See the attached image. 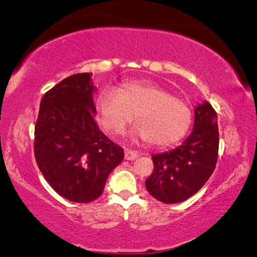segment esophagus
I'll return each mask as SVG.
<instances>
[{"mask_svg":"<svg viewBox=\"0 0 257 257\" xmlns=\"http://www.w3.org/2000/svg\"><path fill=\"white\" fill-rule=\"evenodd\" d=\"M139 157V153L132 150H125V159L126 160H135Z\"/></svg>","mask_w":257,"mask_h":257,"instance_id":"34e87169","label":"esophagus"}]
</instances>
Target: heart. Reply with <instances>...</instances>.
I'll list each match as a JSON object with an SVG mask.
<instances>
[{"label":"heart","instance_id":"heart-1","mask_svg":"<svg viewBox=\"0 0 257 257\" xmlns=\"http://www.w3.org/2000/svg\"><path fill=\"white\" fill-rule=\"evenodd\" d=\"M98 119L112 135H122L133 119L136 138L157 147L179 142L192 124V108L181 98L150 82H127L118 91L106 89L97 100Z\"/></svg>","mask_w":257,"mask_h":257}]
</instances>
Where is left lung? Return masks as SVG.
<instances>
[{
    "instance_id": "8db88e82",
    "label": "left lung",
    "mask_w": 257,
    "mask_h": 257,
    "mask_svg": "<svg viewBox=\"0 0 257 257\" xmlns=\"http://www.w3.org/2000/svg\"><path fill=\"white\" fill-rule=\"evenodd\" d=\"M219 152L217 115L205 101L195 108L193 132L177 149L152 156L154 170L146 189L164 203H178L194 195L215 170Z\"/></svg>"
}]
</instances>
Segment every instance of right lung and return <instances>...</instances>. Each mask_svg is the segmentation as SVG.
Here are the masks:
<instances>
[{"label":"right lung","instance_id":"1","mask_svg":"<svg viewBox=\"0 0 257 257\" xmlns=\"http://www.w3.org/2000/svg\"><path fill=\"white\" fill-rule=\"evenodd\" d=\"M91 73H76L44 93L35 124L37 166L52 188L72 202L86 203L104 191L124 150L94 120Z\"/></svg>","mask_w":257,"mask_h":257}]
</instances>
